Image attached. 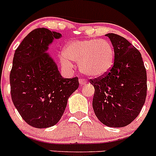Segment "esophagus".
I'll list each match as a JSON object with an SVG mask.
<instances>
[{
    "mask_svg": "<svg viewBox=\"0 0 156 156\" xmlns=\"http://www.w3.org/2000/svg\"><path fill=\"white\" fill-rule=\"evenodd\" d=\"M79 82H80V84L81 86H83V85H85L87 83L86 80L83 79V78H80V79L79 80Z\"/></svg>",
    "mask_w": 156,
    "mask_h": 156,
    "instance_id": "esophagus-1",
    "label": "esophagus"
}]
</instances>
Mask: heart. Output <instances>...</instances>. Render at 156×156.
<instances>
[{"label":"heart","mask_w":156,"mask_h":156,"mask_svg":"<svg viewBox=\"0 0 156 156\" xmlns=\"http://www.w3.org/2000/svg\"><path fill=\"white\" fill-rule=\"evenodd\" d=\"M79 63L83 73L90 77L105 75L113 65L114 49L109 41L103 39L74 41L65 47L61 63L70 69L73 62Z\"/></svg>","instance_id":"obj_1"}]
</instances>
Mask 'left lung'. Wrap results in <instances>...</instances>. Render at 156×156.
<instances>
[{
	"label": "left lung",
	"mask_w": 156,
	"mask_h": 156,
	"mask_svg": "<svg viewBox=\"0 0 156 156\" xmlns=\"http://www.w3.org/2000/svg\"><path fill=\"white\" fill-rule=\"evenodd\" d=\"M114 48V64L102 76L90 80L94 87V111L105 126L122 127L140 113L147 95V73L140 51L124 37L106 34Z\"/></svg>",
	"instance_id": "8db88e82"
}]
</instances>
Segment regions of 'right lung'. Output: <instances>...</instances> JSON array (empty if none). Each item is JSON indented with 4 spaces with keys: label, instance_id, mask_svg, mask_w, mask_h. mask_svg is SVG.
Listing matches in <instances>:
<instances>
[{
    "label": "right lung",
    "instance_id": "add662e5",
    "mask_svg": "<svg viewBox=\"0 0 156 156\" xmlns=\"http://www.w3.org/2000/svg\"><path fill=\"white\" fill-rule=\"evenodd\" d=\"M61 34L46 28L30 32L16 50L10 73L11 96L23 119L36 128L55 125L70 95L79 87L78 77L63 78L46 51Z\"/></svg>",
    "mask_w": 156,
    "mask_h": 156
}]
</instances>
